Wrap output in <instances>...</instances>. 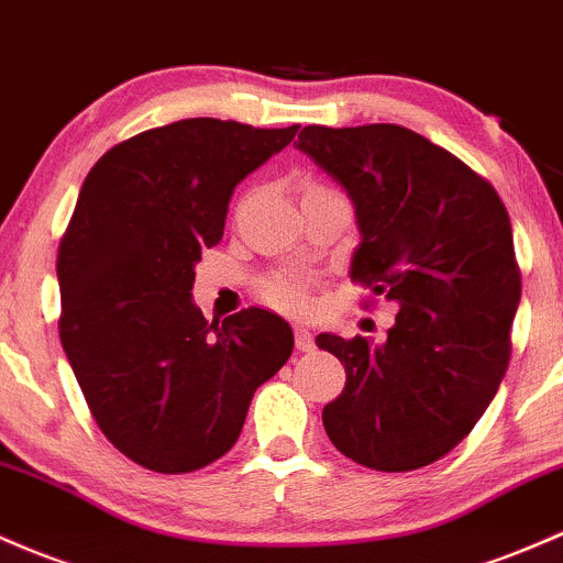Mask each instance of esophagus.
<instances>
[{
    "label": "esophagus",
    "mask_w": 563,
    "mask_h": 563,
    "mask_svg": "<svg viewBox=\"0 0 563 563\" xmlns=\"http://www.w3.org/2000/svg\"><path fill=\"white\" fill-rule=\"evenodd\" d=\"M294 336H296V350H301V352H312L314 350V336H312V331L307 329V325H296Z\"/></svg>",
    "instance_id": "1"
}]
</instances>
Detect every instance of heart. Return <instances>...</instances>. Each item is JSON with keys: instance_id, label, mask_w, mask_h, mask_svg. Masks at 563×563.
Instances as JSON below:
<instances>
[{"instance_id": "obj_1", "label": "heart", "mask_w": 563, "mask_h": 563, "mask_svg": "<svg viewBox=\"0 0 563 563\" xmlns=\"http://www.w3.org/2000/svg\"><path fill=\"white\" fill-rule=\"evenodd\" d=\"M267 294L277 307H283V310H305L307 307V291L301 283L277 280V283H272Z\"/></svg>"}]
</instances>
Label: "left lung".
Masks as SVG:
<instances>
[{
    "label": "left lung",
    "instance_id": "8db88e82",
    "mask_svg": "<svg viewBox=\"0 0 563 563\" xmlns=\"http://www.w3.org/2000/svg\"><path fill=\"white\" fill-rule=\"evenodd\" d=\"M355 208L350 277L398 307L382 344L320 333L347 382L323 409L357 465L417 471L484 417L521 301L510 216L489 181L404 125H307L294 141Z\"/></svg>",
    "mask_w": 563,
    "mask_h": 563
}]
</instances>
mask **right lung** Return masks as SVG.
I'll use <instances>...</instances> for the list:
<instances>
[{"mask_svg": "<svg viewBox=\"0 0 563 563\" xmlns=\"http://www.w3.org/2000/svg\"><path fill=\"white\" fill-rule=\"evenodd\" d=\"M296 131L178 120L117 144L79 189L55 264L60 344L103 435L154 473L230 452L256 387L291 357L280 314L249 307L208 323L191 286L234 187Z\"/></svg>", "mask_w": 563, "mask_h": 563, "instance_id": "add662e5", "label": "right lung"}]
</instances>
